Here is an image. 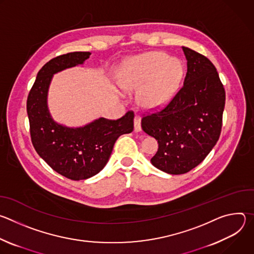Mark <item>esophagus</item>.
I'll list each match as a JSON object with an SVG mask.
<instances>
[{"label": "esophagus", "instance_id": "obj_1", "mask_svg": "<svg viewBox=\"0 0 254 254\" xmlns=\"http://www.w3.org/2000/svg\"><path fill=\"white\" fill-rule=\"evenodd\" d=\"M133 123H134V131H140L141 130V126H140V117L139 116H135L134 117V120H133Z\"/></svg>", "mask_w": 254, "mask_h": 254}]
</instances>
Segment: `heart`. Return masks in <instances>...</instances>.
I'll return each mask as SVG.
<instances>
[{
  "mask_svg": "<svg viewBox=\"0 0 254 254\" xmlns=\"http://www.w3.org/2000/svg\"><path fill=\"white\" fill-rule=\"evenodd\" d=\"M184 76L183 63L160 51L147 52L127 59L120 72L123 89L137 91V102L148 110L168 103Z\"/></svg>",
  "mask_w": 254,
  "mask_h": 254,
  "instance_id": "1",
  "label": "heart"
}]
</instances>
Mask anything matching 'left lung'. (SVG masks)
<instances>
[{"mask_svg": "<svg viewBox=\"0 0 254 254\" xmlns=\"http://www.w3.org/2000/svg\"><path fill=\"white\" fill-rule=\"evenodd\" d=\"M187 59L184 84L162 110L141 119V128L158 139L151 159L159 170L181 175L198 166L219 139L225 90L213 63L182 47Z\"/></svg>", "mask_w": 254, "mask_h": 254, "instance_id": "left-lung-1", "label": "left lung"}]
</instances>
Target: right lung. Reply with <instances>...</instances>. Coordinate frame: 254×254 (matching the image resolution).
<instances>
[{"mask_svg": "<svg viewBox=\"0 0 254 254\" xmlns=\"http://www.w3.org/2000/svg\"><path fill=\"white\" fill-rule=\"evenodd\" d=\"M90 54L71 52L51 59L39 70L27 99L30 134L36 152L58 174L74 181L99 173L117 139L133 129V112L117 121L100 118L81 127H67L51 118L47 95L53 74L83 64Z\"/></svg>", "mask_w": 254, "mask_h": 254, "instance_id": "right-lung-1", "label": "right lung"}]
</instances>
